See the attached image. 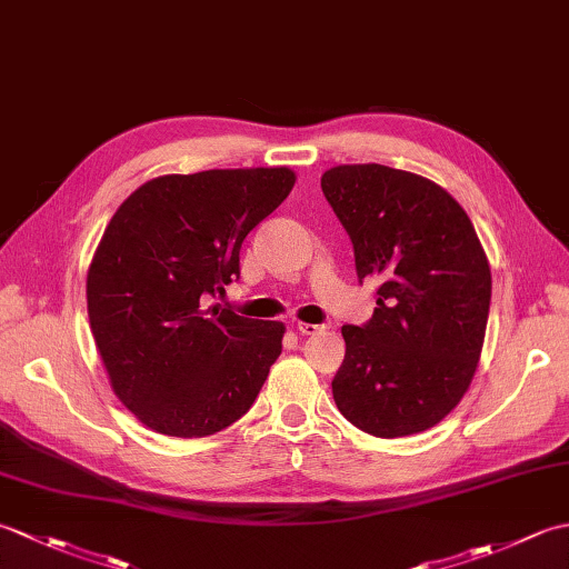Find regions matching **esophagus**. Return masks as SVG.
<instances>
[{
    "mask_svg": "<svg viewBox=\"0 0 569 569\" xmlns=\"http://www.w3.org/2000/svg\"><path fill=\"white\" fill-rule=\"evenodd\" d=\"M296 330L300 335H318L325 330V325H312V322H296Z\"/></svg>",
    "mask_w": 569,
    "mask_h": 569,
    "instance_id": "obj_1",
    "label": "esophagus"
}]
</instances>
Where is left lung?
Instances as JSON below:
<instances>
[{
    "label": "left lung",
    "instance_id": "left-lung-1",
    "mask_svg": "<svg viewBox=\"0 0 569 569\" xmlns=\"http://www.w3.org/2000/svg\"><path fill=\"white\" fill-rule=\"evenodd\" d=\"M320 186L352 239L359 281L381 283L365 328H342L335 403L377 438L438 426L485 347L491 269L475 224L438 183L381 163L335 166Z\"/></svg>",
    "mask_w": 569,
    "mask_h": 569
}]
</instances>
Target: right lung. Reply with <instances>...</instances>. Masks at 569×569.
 <instances>
[{
    "label": "right lung",
    "instance_id": "1",
    "mask_svg": "<svg viewBox=\"0 0 569 569\" xmlns=\"http://www.w3.org/2000/svg\"><path fill=\"white\" fill-rule=\"evenodd\" d=\"M296 186L276 168L159 176L119 204L88 269L90 330L112 391L143 426L208 438L257 401L286 325L210 300L241 241Z\"/></svg>",
    "mask_w": 569,
    "mask_h": 569
}]
</instances>
